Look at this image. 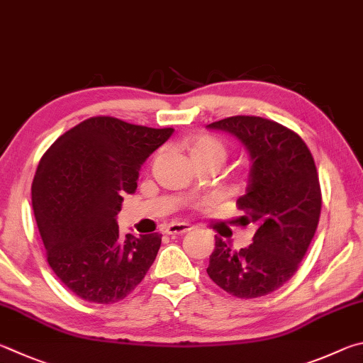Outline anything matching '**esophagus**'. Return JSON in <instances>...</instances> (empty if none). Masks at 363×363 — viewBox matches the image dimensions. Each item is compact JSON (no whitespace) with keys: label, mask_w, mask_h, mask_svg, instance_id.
Instances as JSON below:
<instances>
[{"label":"esophagus","mask_w":363,"mask_h":363,"mask_svg":"<svg viewBox=\"0 0 363 363\" xmlns=\"http://www.w3.org/2000/svg\"><path fill=\"white\" fill-rule=\"evenodd\" d=\"M189 230H191V225L177 223V221H174V223H170L165 228V234H169V236H180V234H185Z\"/></svg>","instance_id":"obj_1"}]
</instances>
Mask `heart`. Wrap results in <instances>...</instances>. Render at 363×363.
Masks as SVG:
<instances>
[{
	"label": "heart",
	"instance_id": "b5f03b06",
	"mask_svg": "<svg viewBox=\"0 0 363 363\" xmlns=\"http://www.w3.org/2000/svg\"><path fill=\"white\" fill-rule=\"evenodd\" d=\"M198 156H220L221 159H225V145L215 137H199L191 145V157Z\"/></svg>",
	"mask_w": 363,
	"mask_h": 363
}]
</instances>
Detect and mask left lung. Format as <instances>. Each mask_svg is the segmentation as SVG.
Segmentation results:
<instances>
[{"mask_svg":"<svg viewBox=\"0 0 363 363\" xmlns=\"http://www.w3.org/2000/svg\"><path fill=\"white\" fill-rule=\"evenodd\" d=\"M207 129L231 133L249 152L238 206L244 223L257 226L253 244L239 252L215 236L207 274L233 296H264L295 274L315 234L322 196L314 157L298 133L264 118L233 116Z\"/></svg>","mask_w":363,"mask_h":363,"instance_id":"1","label":"left lung"}]
</instances>
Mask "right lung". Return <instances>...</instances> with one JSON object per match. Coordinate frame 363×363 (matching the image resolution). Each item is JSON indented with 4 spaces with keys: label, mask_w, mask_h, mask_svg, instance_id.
I'll return each instance as SVG.
<instances>
[{
    "label": "right lung",
    "mask_w": 363,
    "mask_h": 363,
    "mask_svg": "<svg viewBox=\"0 0 363 363\" xmlns=\"http://www.w3.org/2000/svg\"><path fill=\"white\" fill-rule=\"evenodd\" d=\"M174 129H151L97 116L82 121L44 152L31 204L48 263L67 289L89 303L123 300L142 282L161 234L119 236L123 196Z\"/></svg>",
    "instance_id": "obj_1"
}]
</instances>
